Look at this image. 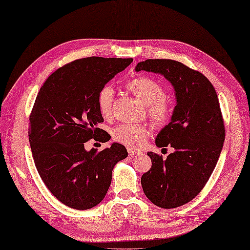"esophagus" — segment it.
<instances>
[{
  "instance_id": "1",
  "label": "esophagus",
  "mask_w": 250,
  "mask_h": 250,
  "mask_svg": "<svg viewBox=\"0 0 250 250\" xmlns=\"http://www.w3.org/2000/svg\"><path fill=\"white\" fill-rule=\"evenodd\" d=\"M127 151H128V154L131 155V156L138 155V154H139V151H136V150H134V149H131V147H128V149H127Z\"/></svg>"
}]
</instances>
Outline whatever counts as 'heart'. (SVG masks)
<instances>
[{"mask_svg":"<svg viewBox=\"0 0 250 250\" xmlns=\"http://www.w3.org/2000/svg\"><path fill=\"white\" fill-rule=\"evenodd\" d=\"M126 88L140 103L146 105V114L155 127H163L169 123L172 115V105L165 95L164 87L149 76H139L129 81ZM114 90L105 86L98 93L97 104L101 116L110 120L113 115ZM149 128L145 125L121 124L112 130V137L115 141L131 149L142 146L149 136Z\"/></svg>","mask_w":250,"mask_h":250,"instance_id":"b5f03b06","label":"heart"}]
</instances>
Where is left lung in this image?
I'll list each match as a JSON object with an SVG mask.
<instances>
[{
  "mask_svg": "<svg viewBox=\"0 0 250 250\" xmlns=\"http://www.w3.org/2000/svg\"><path fill=\"white\" fill-rule=\"evenodd\" d=\"M135 69L164 75L174 86L177 104L155 145L175 151L166 160L147 152L152 166L142 175L141 186L154 205L179 207L203 190L220 156L226 129L218 96L205 75L179 61L147 59Z\"/></svg>",
  "mask_w": 250,
  "mask_h": 250,
  "instance_id": "1",
  "label": "left lung"
}]
</instances>
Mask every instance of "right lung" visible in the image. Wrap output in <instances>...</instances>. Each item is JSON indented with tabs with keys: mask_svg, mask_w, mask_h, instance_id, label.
<instances>
[{
	"mask_svg": "<svg viewBox=\"0 0 250 250\" xmlns=\"http://www.w3.org/2000/svg\"><path fill=\"white\" fill-rule=\"evenodd\" d=\"M132 62L131 58L87 57L74 60L48 76L30 114L29 141L34 164L50 193L73 209H90L104 200L116 163L128 155L113 142L87 151L93 139H111L97 97L104 85Z\"/></svg>",
	"mask_w": 250,
	"mask_h": 250,
	"instance_id": "obj_1",
	"label": "right lung"
}]
</instances>
